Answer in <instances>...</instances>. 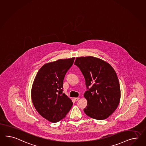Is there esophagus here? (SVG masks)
Returning a JSON list of instances; mask_svg holds the SVG:
<instances>
[{"label": "esophagus", "mask_w": 146, "mask_h": 146, "mask_svg": "<svg viewBox=\"0 0 146 146\" xmlns=\"http://www.w3.org/2000/svg\"><path fill=\"white\" fill-rule=\"evenodd\" d=\"M74 99V100L75 101H78L79 100V97H75Z\"/></svg>", "instance_id": "34e87169"}]
</instances>
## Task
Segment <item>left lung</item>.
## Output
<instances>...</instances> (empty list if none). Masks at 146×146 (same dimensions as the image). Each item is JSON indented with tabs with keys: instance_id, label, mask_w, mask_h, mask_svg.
<instances>
[{
	"instance_id": "8db88e82",
	"label": "left lung",
	"mask_w": 146,
	"mask_h": 146,
	"mask_svg": "<svg viewBox=\"0 0 146 146\" xmlns=\"http://www.w3.org/2000/svg\"><path fill=\"white\" fill-rule=\"evenodd\" d=\"M74 64L85 79L87 90L84 96L87 105L84 112L93 119H106L120 102V84L115 71L108 62L93 56L77 58Z\"/></svg>"
}]
</instances>
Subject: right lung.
Instances as JSON below:
<instances>
[{
	"label": "right lung",
	"instance_id": "add662e5",
	"mask_svg": "<svg viewBox=\"0 0 146 146\" xmlns=\"http://www.w3.org/2000/svg\"><path fill=\"white\" fill-rule=\"evenodd\" d=\"M75 58L59 59L43 65L38 71L32 86V100L38 113L50 122L56 123L65 117L72 102L63 92L65 75Z\"/></svg>",
	"mask_w": 146,
	"mask_h": 146
}]
</instances>
